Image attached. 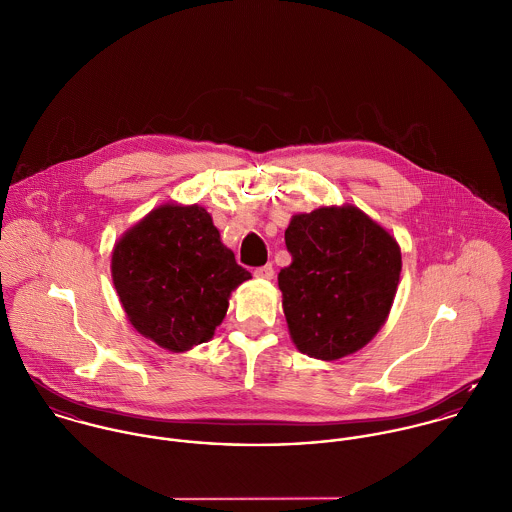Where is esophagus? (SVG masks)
Masks as SVG:
<instances>
[{
	"label": "esophagus",
	"mask_w": 512,
	"mask_h": 512,
	"mask_svg": "<svg viewBox=\"0 0 512 512\" xmlns=\"http://www.w3.org/2000/svg\"><path fill=\"white\" fill-rule=\"evenodd\" d=\"M253 275L257 277V279H273V275H275V267L271 265V263H267V265H263V267H257L255 271H253Z\"/></svg>",
	"instance_id": "esophagus-1"
}]
</instances>
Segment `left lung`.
I'll return each mask as SVG.
<instances>
[{
  "label": "left lung",
  "mask_w": 512,
  "mask_h": 512,
  "mask_svg": "<svg viewBox=\"0 0 512 512\" xmlns=\"http://www.w3.org/2000/svg\"><path fill=\"white\" fill-rule=\"evenodd\" d=\"M291 265L279 273L283 310L297 348L338 360L366 346L384 324L400 281L396 239L352 205L299 213L285 231Z\"/></svg>",
  "instance_id": "obj_1"
}]
</instances>
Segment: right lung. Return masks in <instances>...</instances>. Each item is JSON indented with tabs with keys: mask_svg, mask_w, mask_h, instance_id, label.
<instances>
[{
	"mask_svg": "<svg viewBox=\"0 0 512 512\" xmlns=\"http://www.w3.org/2000/svg\"><path fill=\"white\" fill-rule=\"evenodd\" d=\"M251 279L200 205H162L124 233L112 281L132 326L166 350L207 342L235 287Z\"/></svg>",
	"mask_w": 512,
	"mask_h": 512,
	"instance_id": "1",
	"label": "right lung"
}]
</instances>
